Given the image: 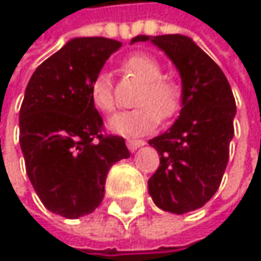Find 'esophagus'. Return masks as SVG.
<instances>
[{"label":"esophagus","instance_id":"1","mask_svg":"<svg viewBox=\"0 0 261 261\" xmlns=\"http://www.w3.org/2000/svg\"><path fill=\"white\" fill-rule=\"evenodd\" d=\"M145 142L142 141V139H126V147L132 150V152H135L136 148H139V147H142Z\"/></svg>","mask_w":261,"mask_h":261}]
</instances>
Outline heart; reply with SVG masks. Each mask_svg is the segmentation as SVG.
<instances>
[{
  "label": "heart",
  "instance_id": "obj_1",
  "mask_svg": "<svg viewBox=\"0 0 261 261\" xmlns=\"http://www.w3.org/2000/svg\"><path fill=\"white\" fill-rule=\"evenodd\" d=\"M123 72L133 75L142 83L136 97V109L114 116L108 126L113 133L122 136H136L152 132L160 119H170L181 106V87L177 81L163 76L161 64L150 55L135 53L122 64ZM94 106L105 114H111L117 108V100L111 78L108 73H98L89 87Z\"/></svg>",
  "mask_w": 261,
  "mask_h": 261
}]
</instances>
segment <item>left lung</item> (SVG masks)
<instances>
[{
    "label": "left lung",
    "instance_id": "1",
    "mask_svg": "<svg viewBox=\"0 0 261 261\" xmlns=\"http://www.w3.org/2000/svg\"><path fill=\"white\" fill-rule=\"evenodd\" d=\"M167 55L181 76V111L167 132L150 139L160 166L148 180V193L164 212L183 215L215 196L228 163L237 105L232 89L202 48L181 34L138 36Z\"/></svg>",
    "mask_w": 261,
    "mask_h": 261
}]
</instances>
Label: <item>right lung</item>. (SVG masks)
<instances>
[{"label": "right lung", "instance_id": "add662e5", "mask_svg": "<svg viewBox=\"0 0 261 261\" xmlns=\"http://www.w3.org/2000/svg\"><path fill=\"white\" fill-rule=\"evenodd\" d=\"M122 46L106 37H76L43 61L20 108L26 174L45 208L68 219L92 213L105 197L111 166L129 156L123 138L103 135L89 87Z\"/></svg>", "mask_w": 261, "mask_h": 261}]
</instances>
